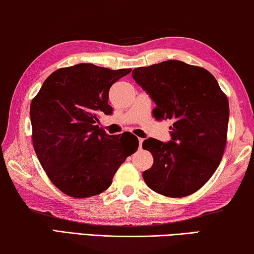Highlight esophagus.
I'll use <instances>...</instances> for the list:
<instances>
[{"mask_svg":"<svg viewBox=\"0 0 254 254\" xmlns=\"http://www.w3.org/2000/svg\"><path fill=\"white\" fill-rule=\"evenodd\" d=\"M142 142H143V139H142V137H139V144H140V148H141V145H142Z\"/></svg>","mask_w":254,"mask_h":254,"instance_id":"34e87169","label":"esophagus"}]
</instances>
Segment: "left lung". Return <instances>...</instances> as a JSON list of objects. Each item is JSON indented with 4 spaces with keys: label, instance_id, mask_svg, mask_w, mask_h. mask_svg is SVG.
Masks as SVG:
<instances>
[{
    "label": "left lung",
    "instance_id": "obj_1",
    "mask_svg": "<svg viewBox=\"0 0 254 254\" xmlns=\"http://www.w3.org/2000/svg\"><path fill=\"white\" fill-rule=\"evenodd\" d=\"M132 77L157 105L154 118L173 121L169 142L143 141L153 156L152 167L142 174L145 184L168 197L192 194L208 182L224 153L227 97L209 71L180 60L135 68Z\"/></svg>",
    "mask_w": 254,
    "mask_h": 254
}]
</instances>
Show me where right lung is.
I'll return each instance as SVG.
<instances>
[{
	"instance_id": "1",
	"label": "right lung",
	"mask_w": 254,
	"mask_h": 254,
	"mask_svg": "<svg viewBox=\"0 0 254 254\" xmlns=\"http://www.w3.org/2000/svg\"><path fill=\"white\" fill-rule=\"evenodd\" d=\"M93 64L60 68L42 84L30 106L33 148L56 187L70 197L98 195L111 186L126 159L136 151L137 137L109 135L98 128L110 114L111 86L131 72Z\"/></svg>"
}]
</instances>
